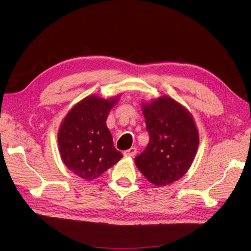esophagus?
Wrapping results in <instances>:
<instances>
[{"mask_svg": "<svg viewBox=\"0 0 251 251\" xmlns=\"http://www.w3.org/2000/svg\"><path fill=\"white\" fill-rule=\"evenodd\" d=\"M135 153H136V148L131 147V148H129L128 150L124 151V155L128 156V157H133L135 155Z\"/></svg>", "mask_w": 251, "mask_h": 251, "instance_id": "1", "label": "esophagus"}]
</instances>
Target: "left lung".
Here are the masks:
<instances>
[{
	"label": "left lung",
	"instance_id": "obj_1",
	"mask_svg": "<svg viewBox=\"0 0 251 251\" xmlns=\"http://www.w3.org/2000/svg\"><path fill=\"white\" fill-rule=\"evenodd\" d=\"M149 144L134 163L156 187L170 184L187 173L199 145L193 117L182 105L164 96L143 104Z\"/></svg>",
	"mask_w": 251,
	"mask_h": 251
}]
</instances>
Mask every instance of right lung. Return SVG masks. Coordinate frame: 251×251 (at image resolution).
Masks as SVG:
<instances>
[{"label": "right lung", "mask_w": 251, "mask_h": 251, "mask_svg": "<svg viewBox=\"0 0 251 251\" xmlns=\"http://www.w3.org/2000/svg\"><path fill=\"white\" fill-rule=\"evenodd\" d=\"M119 97L105 100L90 96L77 103L63 119L58 132L61 159L71 171L93 180L123 157L114 147L106 126L110 109Z\"/></svg>", "instance_id": "right-lung-1"}]
</instances>
